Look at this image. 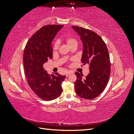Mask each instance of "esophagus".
Instances as JSON below:
<instances>
[{
  "label": "esophagus",
  "mask_w": 134,
  "mask_h": 134,
  "mask_svg": "<svg viewBox=\"0 0 134 134\" xmlns=\"http://www.w3.org/2000/svg\"><path fill=\"white\" fill-rule=\"evenodd\" d=\"M71 74V72H70V71H69V72H66V76H68L69 75H70Z\"/></svg>",
  "instance_id": "34e87169"
}]
</instances>
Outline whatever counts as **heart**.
<instances>
[{"mask_svg": "<svg viewBox=\"0 0 134 134\" xmlns=\"http://www.w3.org/2000/svg\"><path fill=\"white\" fill-rule=\"evenodd\" d=\"M65 41L68 44V46L70 47H73V46H78V42L75 38L72 37V36H68L65 38ZM59 46V42L58 41H55L53 44V46H52V49L54 51H56L58 49Z\"/></svg>", "mask_w": 134, "mask_h": 134, "instance_id": "1", "label": "heart"}]
</instances>
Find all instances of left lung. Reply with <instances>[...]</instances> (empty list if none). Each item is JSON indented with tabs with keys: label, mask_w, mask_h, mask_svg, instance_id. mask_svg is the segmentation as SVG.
I'll return each mask as SVG.
<instances>
[{
	"label": "left lung",
	"mask_w": 134,
	"mask_h": 134,
	"mask_svg": "<svg viewBox=\"0 0 134 134\" xmlns=\"http://www.w3.org/2000/svg\"><path fill=\"white\" fill-rule=\"evenodd\" d=\"M80 36L83 44L82 62L89 64L90 73L86 78L76 72L75 92L79 97L93 99L106 88L111 72V62L106 44L96 32L83 27L72 26Z\"/></svg>",
	"instance_id": "8db88e82"
}]
</instances>
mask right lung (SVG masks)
<instances>
[{
    "mask_svg": "<svg viewBox=\"0 0 134 134\" xmlns=\"http://www.w3.org/2000/svg\"><path fill=\"white\" fill-rule=\"evenodd\" d=\"M63 25H47L41 27L27 42L23 54V66L27 83L39 98L44 100L57 98L63 92L62 84L65 75L58 72L51 75L43 65L52 59L51 42Z\"/></svg>",
    "mask_w": 134,
    "mask_h": 134,
    "instance_id": "obj_1",
    "label": "right lung"
}]
</instances>
